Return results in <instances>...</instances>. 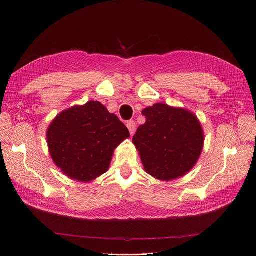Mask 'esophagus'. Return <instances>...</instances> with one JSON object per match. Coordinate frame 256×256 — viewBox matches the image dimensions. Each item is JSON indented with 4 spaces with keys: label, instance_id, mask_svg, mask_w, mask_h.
<instances>
[{
    "label": "esophagus",
    "instance_id": "obj_1",
    "mask_svg": "<svg viewBox=\"0 0 256 256\" xmlns=\"http://www.w3.org/2000/svg\"><path fill=\"white\" fill-rule=\"evenodd\" d=\"M126 126H128V130H130V135H134V132H135V130H136V124H135V121H132V120L128 121V122H126Z\"/></svg>",
    "mask_w": 256,
    "mask_h": 256
}]
</instances>
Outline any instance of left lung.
I'll return each instance as SVG.
<instances>
[{
	"label": "left lung",
	"mask_w": 256,
	"mask_h": 256,
	"mask_svg": "<svg viewBox=\"0 0 256 256\" xmlns=\"http://www.w3.org/2000/svg\"><path fill=\"white\" fill-rule=\"evenodd\" d=\"M146 124L132 137L148 174L170 181L190 172L203 150L204 135L198 118L184 108L156 104L142 110Z\"/></svg>",
	"instance_id": "1"
}]
</instances>
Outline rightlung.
Segmentation results:
<instances>
[{
    "label": "right lung",
    "instance_id": "obj_1",
    "mask_svg": "<svg viewBox=\"0 0 256 256\" xmlns=\"http://www.w3.org/2000/svg\"><path fill=\"white\" fill-rule=\"evenodd\" d=\"M128 137L126 126L98 102L64 110L47 132L54 163L71 179L82 182L104 174L114 150Z\"/></svg>",
    "mask_w": 256,
    "mask_h": 256
}]
</instances>
